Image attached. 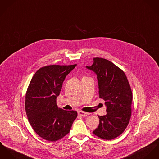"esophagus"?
Returning <instances> with one entry per match:
<instances>
[{"instance_id": "1", "label": "esophagus", "mask_w": 159, "mask_h": 159, "mask_svg": "<svg viewBox=\"0 0 159 159\" xmlns=\"http://www.w3.org/2000/svg\"><path fill=\"white\" fill-rule=\"evenodd\" d=\"M78 114L82 116H86L88 115V113H86V112H84L82 111H78Z\"/></svg>"}]
</instances>
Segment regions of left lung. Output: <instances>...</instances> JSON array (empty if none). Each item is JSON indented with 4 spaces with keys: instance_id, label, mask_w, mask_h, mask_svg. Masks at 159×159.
<instances>
[{
    "instance_id": "1",
    "label": "left lung",
    "mask_w": 159,
    "mask_h": 159,
    "mask_svg": "<svg viewBox=\"0 0 159 159\" xmlns=\"http://www.w3.org/2000/svg\"><path fill=\"white\" fill-rule=\"evenodd\" d=\"M86 68L97 75L99 98L105 101L107 114L98 116L99 124L93 134L101 139L112 140L127 127L131 116L132 93L125 74L112 62L94 58Z\"/></svg>"
}]
</instances>
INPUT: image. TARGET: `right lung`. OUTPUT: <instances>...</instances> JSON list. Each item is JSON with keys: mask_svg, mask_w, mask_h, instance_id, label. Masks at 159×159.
I'll use <instances>...</instances> for the list:
<instances>
[{"mask_svg": "<svg viewBox=\"0 0 159 159\" xmlns=\"http://www.w3.org/2000/svg\"><path fill=\"white\" fill-rule=\"evenodd\" d=\"M77 65L43 67L33 76L25 95V111L32 128L41 138L58 140L70 131L77 116L76 111L57 106L63 82Z\"/></svg>", "mask_w": 159, "mask_h": 159, "instance_id": "right-lung-1", "label": "right lung"}]
</instances>
